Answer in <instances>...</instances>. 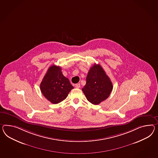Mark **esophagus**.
<instances>
[{"mask_svg":"<svg viewBox=\"0 0 158 158\" xmlns=\"http://www.w3.org/2000/svg\"><path fill=\"white\" fill-rule=\"evenodd\" d=\"M75 88H80V84H76V85H75Z\"/></svg>","mask_w":158,"mask_h":158,"instance_id":"obj_1","label":"esophagus"}]
</instances>
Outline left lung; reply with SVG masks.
Returning a JSON list of instances; mask_svg holds the SVG:
<instances>
[{
  "mask_svg": "<svg viewBox=\"0 0 158 158\" xmlns=\"http://www.w3.org/2000/svg\"><path fill=\"white\" fill-rule=\"evenodd\" d=\"M113 85L100 65L94 64L89 70L86 82L82 89L87 100L98 105L109 97Z\"/></svg>",
  "mask_w": 158,
  "mask_h": 158,
  "instance_id": "left-lung-1",
  "label": "left lung"
}]
</instances>
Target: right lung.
<instances>
[{
  "label": "right lung",
  "instance_id": "1",
  "mask_svg": "<svg viewBox=\"0 0 158 158\" xmlns=\"http://www.w3.org/2000/svg\"><path fill=\"white\" fill-rule=\"evenodd\" d=\"M73 88L69 79L63 75L61 67L54 65L49 67L40 84L43 95L54 104L64 100Z\"/></svg>",
  "mask_w": 158,
  "mask_h": 158
}]
</instances>
